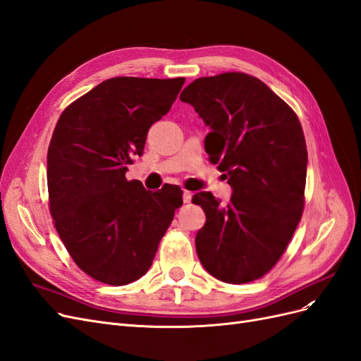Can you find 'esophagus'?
Listing matches in <instances>:
<instances>
[{
    "mask_svg": "<svg viewBox=\"0 0 361 361\" xmlns=\"http://www.w3.org/2000/svg\"><path fill=\"white\" fill-rule=\"evenodd\" d=\"M191 199H192V192L185 190V191H183V203H190Z\"/></svg>",
    "mask_w": 361,
    "mask_h": 361,
    "instance_id": "esophagus-1",
    "label": "esophagus"
}]
</instances>
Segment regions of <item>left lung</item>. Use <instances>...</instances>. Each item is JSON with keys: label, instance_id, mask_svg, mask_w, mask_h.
Segmentation results:
<instances>
[{"label": "left lung", "instance_id": "obj_1", "mask_svg": "<svg viewBox=\"0 0 361 361\" xmlns=\"http://www.w3.org/2000/svg\"><path fill=\"white\" fill-rule=\"evenodd\" d=\"M180 101L209 125L204 150L233 188L223 207L211 192L194 194L206 215L197 256L218 280L255 281L277 264L302 216L307 147L298 116L243 72L195 80Z\"/></svg>", "mask_w": 361, "mask_h": 361}]
</instances>
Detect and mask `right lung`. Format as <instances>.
Returning a JSON list of instances; mask_svg holds the SVG:
<instances>
[{"label":"right lung","instance_id":"1","mask_svg":"<svg viewBox=\"0 0 361 361\" xmlns=\"http://www.w3.org/2000/svg\"><path fill=\"white\" fill-rule=\"evenodd\" d=\"M183 82L116 76L64 108L54 129L49 212L76 267L97 281L123 286L143 277L183 203L176 185L152 192L125 176Z\"/></svg>","mask_w":361,"mask_h":361}]
</instances>
